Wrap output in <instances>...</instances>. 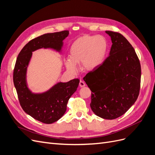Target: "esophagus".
Returning a JSON list of instances; mask_svg holds the SVG:
<instances>
[{
	"mask_svg": "<svg viewBox=\"0 0 155 155\" xmlns=\"http://www.w3.org/2000/svg\"><path fill=\"white\" fill-rule=\"evenodd\" d=\"M79 87H84L85 86V82H84V81L80 80V81H79Z\"/></svg>",
	"mask_w": 155,
	"mask_h": 155,
	"instance_id": "obj_1",
	"label": "esophagus"
}]
</instances>
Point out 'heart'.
<instances>
[{"instance_id": "1", "label": "heart", "mask_w": 155, "mask_h": 155, "mask_svg": "<svg viewBox=\"0 0 155 155\" xmlns=\"http://www.w3.org/2000/svg\"><path fill=\"white\" fill-rule=\"evenodd\" d=\"M107 41L101 35H84L72 43L66 66L69 71H77L76 64L81 63L84 72H92L104 62L108 51Z\"/></svg>"}]
</instances>
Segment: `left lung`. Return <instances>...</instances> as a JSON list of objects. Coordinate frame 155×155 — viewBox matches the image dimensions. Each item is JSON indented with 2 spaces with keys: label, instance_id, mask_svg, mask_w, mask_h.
Segmentation results:
<instances>
[{
  "label": "left lung",
  "instance_id": "left-lung-1",
  "mask_svg": "<svg viewBox=\"0 0 155 155\" xmlns=\"http://www.w3.org/2000/svg\"><path fill=\"white\" fill-rule=\"evenodd\" d=\"M111 37L109 56L83 78L92 91L91 107L102 118L122 116L137 101L141 82V66L134 48L120 33L106 31Z\"/></svg>",
  "mask_w": 155,
  "mask_h": 155
}]
</instances>
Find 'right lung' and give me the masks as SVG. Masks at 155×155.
Listing matches in <instances>:
<instances>
[{
	"label": "right lung",
	"instance_id": "right-lung-1",
	"mask_svg": "<svg viewBox=\"0 0 155 155\" xmlns=\"http://www.w3.org/2000/svg\"><path fill=\"white\" fill-rule=\"evenodd\" d=\"M69 34L68 30L45 34L33 39L18 54L13 70V83L20 105L24 111L42 123L50 124L59 120L67 110L70 97L76 91L79 79L59 83L43 94H35L28 88L26 72L32 51L41 48L60 50L63 41Z\"/></svg>",
	"mask_w": 155,
	"mask_h": 155
}]
</instances>
